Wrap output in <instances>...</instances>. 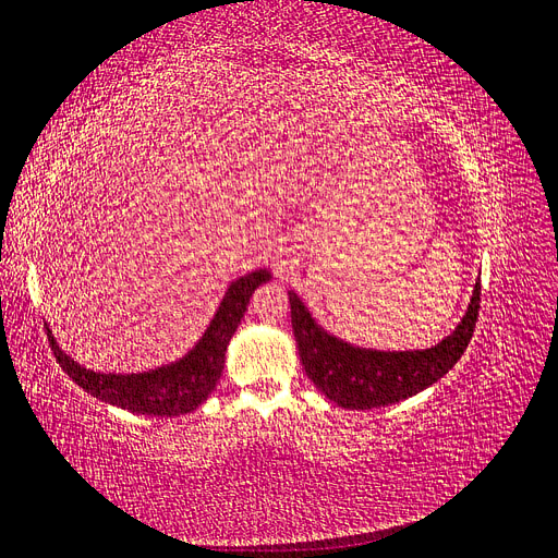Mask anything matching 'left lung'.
<instances>
[{"mask_svg":"<svg viewBox=\"0 0 558 558\" xmlns=\"http://www.w3.org/2000/svg\"><path fill=\"white\" fill-rule=\"evenodd\" d=\"M290 294L292 328L305 375L344 409H377L402 402L439 381L460 361L481 307V280L473 284L466 313L452 331L427 349L384 352L328 331L296 292Z\"/></svg>","mask_w":558,"mask_h":558,"instance_id":"obj_1","label":"left lung"}]
</instances>
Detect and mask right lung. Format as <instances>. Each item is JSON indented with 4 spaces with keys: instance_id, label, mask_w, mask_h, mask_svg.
<instances>
[{
    "instance_id": "1",
    "label": "right lung",
    "mask_w": 558,
    "mask_h": 558,
    "mask_svg": "<svg viewBox=\"0 0 558 558\" xmlns=\"http://www.w3.org/2000/svg\"><path fill=\"white\" fill-rule=\"evenodd\" d=\"M266 280H271L268 268H255L232 280L202 338L172 363L142 369V373H100L71 359L59 347L52 328L46 326L54 359L80 388L112 407L144 416L191 414L216 388L225 367L227 344L241 324L247 301Z\"/></svg>"
}]
</instances>
